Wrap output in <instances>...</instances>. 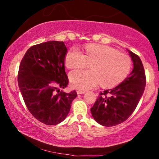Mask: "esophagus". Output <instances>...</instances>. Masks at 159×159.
<instances>
[{"instance_id":"obj_1","label":"esophagus","mask_w":159,"mask_h":159,"mask_svg":"<svg viewBox=\"0 0 159 159\" xmlns=\"http://www.w3.org/2000/svg\"><path fill=\"white\" fill-rule=\"evenodd\" d=\"M76 93H77L78 95H82V94H84V93H85V91H83V90H78L76 91Z\"/></svg>"}]
</instances>
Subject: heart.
<instances>
[{"mask_svg":"<svg viewBox=\"0 0 159 159\" xmlns=\"http://www.w3.org/2000/svg\"><path fill=\"white\" fill-rule=\"evenodd\" d=\"M88 63H91L90 70H76L69 74L72 87L85 90L96 88L100 83L103 87H113L127 76L131 67L128 55L104 45H88L84 54L78 48L73 47L66 53L67 68H83Z\"/></svg>","mask_w":159,"mask_h":159,"instance_id":"heart-1","label":"heart"}]
</instances>
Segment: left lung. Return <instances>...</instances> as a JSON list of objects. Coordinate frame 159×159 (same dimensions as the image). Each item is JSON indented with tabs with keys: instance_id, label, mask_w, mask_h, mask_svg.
Returning a JSON list of instances; mask_svg holds the SVG:
<instances>
[{
	"instance_id": "left-lung-1",
	"label": "left lung",
	"mask_w": 159,
	"mask_h": 159,
	"mask_svg": "<svg viewBox=\"0 0 159 159\" xmlns=\"http://www.w3.org/2000/svg\"><path fill=\"white\" fill-rule=\"evenodd\" d=\"M127 50L133 62L131 73L116 87L100 93L90 109L95 121L106 127L120 124L130 117L138 106L146 85V76L140 58Z\"/></svg>"
}]
</instances>
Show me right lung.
Listing matches in <instances>:
<instances>
[{"instance_id": "right-lung-1", "label": "right lung", "mask_w": 159, "mask_h": 159, "mask_svg": "<svg viewBox=\"0 0 159 159\" xmlns=\"http://www.w3.org/2000/svg\"><path fill=\"white\" fill-rule=\"evenodd\" d=\"M67 48L62 41H48L35 45L21 61L18 85L26 107L38 120L57 125L68 115L75 90L60 91L69 82L64 68Z\"/></svg>"}]
</instances>
